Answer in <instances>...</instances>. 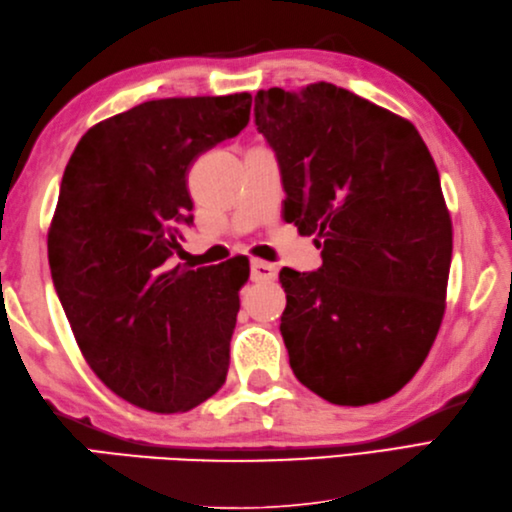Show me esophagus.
I'll return each mask as SVG.
<instances>
[{"mask_svg": "<svg viewBox=\"0 0 512 512\" xmlns=\"http://www.w3.org/2000/svg\"><path fill=\"white\" fill-rule=\"evenodd\" d=\"M277 277V266L262 262V259H253L250 262V279L262 284V281H273Z\"/></svg>", "mask_w": 512, "mask_h": 512, "instance_id": "esophagus-1", "label": "esophagus"}]
</instances>
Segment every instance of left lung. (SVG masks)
Returning <instances> with one entry per match:
<instances>
[{
	"label": "left lung",
	"mask_w": 512,
	"mask_h": 512,
	"mask_svg": "<svg viewBox=\"0 0 512 512\" xmlns=\"http://www.w3.org/2000/svg\"><path fill=\"white\" fill-rule=\"evenodd\" d=\"M255 125L286 217L323 248L314 273H279L292 372L334 405L394 396L444 314L453 231L436 162L405 118L323 81L257 92Z\"/></svg>",
	"instance_id": "obj_1"
}]
</instances>
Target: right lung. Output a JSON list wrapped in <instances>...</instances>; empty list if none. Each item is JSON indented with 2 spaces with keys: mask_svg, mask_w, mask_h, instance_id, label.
I'll return each instance as SVG.
<instances>
[{
  "mask_svg": "<svg viewBox=\"0 0 512 512\" xmlns=\"http://www.w3.org/2000/svg\"><path fill=\"white\" fill-rule=\"evenodd\" d=\"M248 92L140 103L83 134L48 233L54 288L116 396L182 413L224 385L248 264L173 266L193 160L248 125Z\"/></svg>",
  "mask_w": 512,
  "mask_h": 512,
  "instance_id": "obj_1",
  "label": "right lung"
}]
</instances>
